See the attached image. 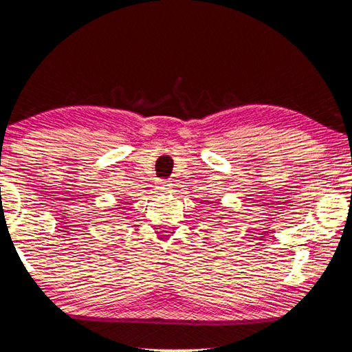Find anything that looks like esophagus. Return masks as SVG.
I'll return each mask as SVG.
<instances>
[{
	"instance_id": "obj_1",
	"label": "esophagus",
	"mask_w": 352,
	"mask_h": 352,
	"mask_svg": "<svg viewBox=\"0 0 352 352\" xmlns=\"http://www.w3.org/2000/svg\"><path fill=\"white\" fill-rule=\"evenodd\" d=\"M160 186H162V189H169L172 184H170L169 182H164V180H162V182H160Z\"/></svg>"
}]
</instances>
